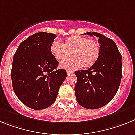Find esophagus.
<instances>
[{"mask_svg": "<svg viewBox=\"0 0 135 135\" xmlns=\"http://www.w3.org/2000/svg\"><path fill=\"white\" fill-rule=\"evenodd\" d=\"M66 73L67 75H71L73 73V71H66Z\"/></svg>", "mask_w": 135, "mask_h": 135, "instance_id": "esophagus-1", "label": "esophagus"}]
</instances>
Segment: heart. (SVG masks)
<instances>
[{"mask_svg":"<svg viewBox=\"0 0 135 135\" xmlns=\"http://www.w3.org/2000/svg\"><path fill=\"white\" fill-rule=\"evenodd\" d=\"M70 50H73V58L61 62L60 66L62 69L77 70L84 65L90 67L97 62L100 53V45L97 41L78 35L68 37L64 43L55 39L50 45L51 54L57 60L66 58Z\"/></svg>","mask_w":135,"mask_h":135,"instance_id":"b5f03b06","label":"heart"}]
</instances>
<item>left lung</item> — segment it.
Here are the masks:
<instances>
[{"instance_id": "left-lung-1", "label": "left lung", "mask_w": 135, "mask_h": 135, "mask_svg": "<svg viewBox=\"0 0 135 135\" xmlns=\"http://www.w3.org/2000/svg\"><path fill=\"white\" fill-rule=\"evenodd\" d=\"M83 35L98 37L100 53L97 62L88 70L75 72L76 100L84 108L96 109L108 104L118 92L122 75V56L111 38L94 32Z\"/></svg>"}]
</instances>
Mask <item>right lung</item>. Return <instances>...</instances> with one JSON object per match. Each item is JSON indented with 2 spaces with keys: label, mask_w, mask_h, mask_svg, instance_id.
Masks as SVG:
<instances>
[{
  "label": "right lung",
  "mask_w": 135,
  "mask_h": 135,
  "mask_svg": "<svg viewBox=\"0 0 135 135\" xmlns=\"http://www.w3.org/2000/svg\"><path fill=\"white\" fill-rule=\"evenodd\" d=\"M56 37L45 32L34 34L20 44L13 56V89L20 101L33 109L51 106L66 77L64 69H56L58 62L50 51Z\"/></svg>",
  "instance_id": "obj_1"
}]
</instances>
